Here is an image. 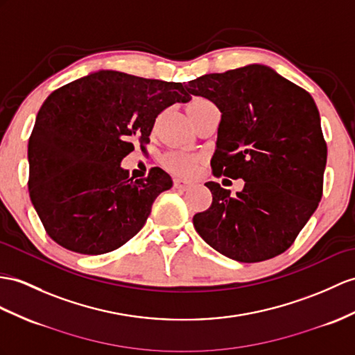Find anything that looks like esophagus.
Here are the masks:
<instances>
[{
  "label": "esophagus",
  "mask_w": 355,
  "mask_h": 355,
  "mask_svg": "<svg viewBox=\"0 0 355 355\" xmlns=\"http://www.w3.org/2000/svg\"><path fill=\"white\" fill-rule=\"evenodd\" d=\"M175 188L179 189V191H187V189L191 188V182H188V180H182V179H175Z\"/></svg>",
  "instance_id": "1"
}]
</instances>
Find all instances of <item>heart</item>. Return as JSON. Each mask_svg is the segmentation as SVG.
<instances>
[{
    "label": "heart",
    "instance_id": "obj_1",
    "mask_svg": "<svg viewBox=\"0 0 355 355\" xmlns=\"http://www.w3.org/2000/svg\"><path fill=\"white\" fill-rule=\"evenodd\" d=\"M207 102L203 98H196L191 102H189V105H194V103H203ZM166 164L167 167L176 173L179 176H189L193 175V173L197 170L198 167V158L193 153H187V152H171L167 155L166 158Z\"/></svg>",
    "mask_w": 355,
    "mask_h": 355
}]
</instances>
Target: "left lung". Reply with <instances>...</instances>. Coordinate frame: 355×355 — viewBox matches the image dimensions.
Listing matches in <instances>:
<instances>
[{
	"label": "left lung",
	"instance_id": "obj_1",
	"mask_svg": "<svg viewBox=\"0 0 355 355\" xmlns=\"http://www.w3.org/2000/svg\"><path fill=\"white\" fill-rule=\"evenodd\" d=\"M185 89L221 111L214 175L245 182L236 196L205 184L212 205L194 215L197 233L238 262L286 252L322 197L327 144L313 98L265 64L203 75Z\"/></svg>",
	"mask_w": 355,
	"mask_h": 355
}]
</instances>
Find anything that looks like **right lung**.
Returning a JSON list of instances; mask_svg holds the SVG:
<instances>
[{
	"mask_svg": "<svg viewBox=\"0 0 355 355\" xmlns=\"http://www.w3.org/2000/svg\"><path fill=\"white\" fill-rule=\"evenodd\" d=\"M189 99L180 83L117 71L89 73L49 94L28 141V191L58 245L103 254L141 230L173 180L159 167L129 178L120 162L134 150V137L149 143L161 111Z\"/></svg>",
	"mask_w": 355,
	"mask_h": 355,
	"instance_id": "right-lung-1",
	"label": "right lung"
}]
</instances>
